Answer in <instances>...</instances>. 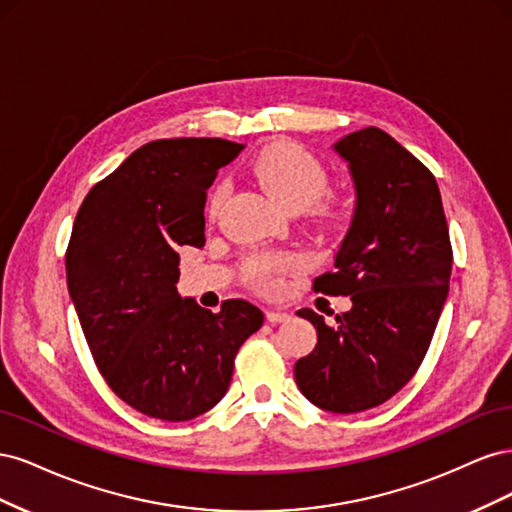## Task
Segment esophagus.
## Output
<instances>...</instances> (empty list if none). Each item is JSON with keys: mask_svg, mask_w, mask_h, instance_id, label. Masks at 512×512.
Segmentation results:
<instances>
[{"mask_svg": "<svg viewBox=\"0 0 512 512\" xmlns=\"http://www.w3.org/2000/svg\"><path fill=\"white\" fill-rule=\"evenodd\" d=\"M267 320L277 324V322H288L290 320V314L286 312H280V309H267Z\"/></svg>", "mask_w": 512, "mask_h": 512, "instance_id": "34e87169", "label": "esophagus"}]
</instances>
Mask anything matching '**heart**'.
<instances>
[{
	"label": "heart",
	"mask_w": 512,
	"mask_h": 512,
	"mask_svg": "<svg viewBox=\"0 0 512 512\" xmlns=\"http://www.w3.org/2000/svg\"><path fill=\"white\" fill-rule=\"evenodd\" d=\"M250 170L260 188L273 196L288 211H303L312 207L320 218H333L337 207L333 200H324L329 185L327 168L318 158L294 143H275L262 149L252 160ZM224 188L213 192L209 200V215L215 218L224 200ZM299 256L294 254H256L245 260V282L260 290H271L280 277L299 267Z\"/></svg>",
	"instance_id": "obj_1"
}]
</instances>
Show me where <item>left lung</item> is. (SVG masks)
I'll use <instances>...</instances> for the list:
<instances>
[{"label":"left lung","instance_id":"8db88e82","mask_svg":"<svg viewBox=\"0 0 512 512\" xmlns=\"http://www.w3.org/2000/svg\"><path fill=\"white\" fill-rule=\"evenodd\" d=\"M354 179L356 211L335 269L314 292L350 297L352 309L327 324L314 309L299 316L318 344L294 365L314 406L350 414L376 408L412 380L440 320L453 247L436 177L380 128L335 145Z\"/></svg>","mask_w":512,"mask_h":512}]
</instances>
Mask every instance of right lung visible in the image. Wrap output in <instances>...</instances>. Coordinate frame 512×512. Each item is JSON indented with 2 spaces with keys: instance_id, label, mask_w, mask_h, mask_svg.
<instances>
[{
  "instance_id": "right-lung-1",
  "label": "right lung",
  "mask_w": 512,
  "mask_h": 512,
  "mask_svg": "<svg viewBox=\"0 0 512 512\" xmlns=\"http://www.w3.org/2000/svg\"><path fill=\"white\" fill-rule=\"evenodd\" d=\"M241 149L224 138L151 141L89 190L72 226L68 290L91 356L121 401L160 421L218 404L265 320L243 299L213 314L175 286L179 247L205 245L207 190Z\"/></svg>"
}]
</instances>
